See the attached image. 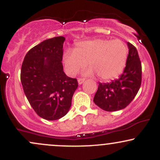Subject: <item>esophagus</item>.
<instances>
[{"label":"esophagus","instance_id":"obj_1","mask_svg":"<svg viewBox=\"0 0 160 160\" xmlns=\"http://www.w3.org/2000/svg\"><path fill=\"white\" fill-rule=\"evenodd\" d=\"M84 81H85V79H82V78L78 79V84H79V85H81V84H82V82H83Z\"/></svg>","mask_w":160,"mask_h":160}]
</instances>
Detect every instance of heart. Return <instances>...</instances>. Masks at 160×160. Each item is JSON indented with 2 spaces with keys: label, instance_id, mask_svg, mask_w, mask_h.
<instances>
[{
  "label": "heart",
  "instance_id": "obj_1",
  "mask_svg": "<svg viewBox=\"0 0 160 160\" xmlns=\"http://www.w3.org/2000/svg\"><path fill=\"white\" fill-rule=\"evenodd\" d=\"M128 49L120 40L97 39L79 42L74 51L68 49L63 55V63L67 74L74 76L86 65L83 74L92 76L95 74L102 80L114 79L126 67Z\"/></svg>",
  "mask_w": 160,
  "mask_h": 160
}]
</instances>
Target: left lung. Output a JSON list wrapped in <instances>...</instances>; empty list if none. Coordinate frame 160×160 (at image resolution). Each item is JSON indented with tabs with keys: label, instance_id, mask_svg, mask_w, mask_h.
<instances>
[{
	"label": "left lung",
	"instance_id": "obj_1",
	"mask_svg": "<svg viewBox=\"0 0 160 160\" xmlns=\"http://www.w3.org/2000/svg\"><path fill=\"white\" fill-rule=\"evenodd\" d=\"M128 55L120 78L111 82H99L93 102L106 111L124 109L137 95L141 84V64L136 48L127 42Z\"/></svg>",
	"mask_w": 160,
	"mask_h": 160
}]
</instances>
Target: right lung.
<instances>
[{
	"label": "right lung",
	"instance_id": "add662e5",
	"mask_svg": "<svg viewBox=\"0 0 160 160\" xmlns=\"http://www.w3.org/2000/svg\"><path fill=\"white\" fill-rule=\"evenodd\" d=\"M64 37L43 40L31 49L21 68L24 92L37 114L47 120H56L67 114L77 79L65 74L62 65Z\"/></svg>",
	"mask_w": 160,
	"mask_h": 160
}]
</instances>
